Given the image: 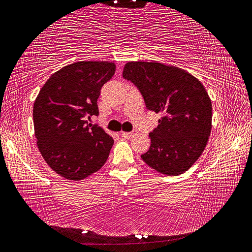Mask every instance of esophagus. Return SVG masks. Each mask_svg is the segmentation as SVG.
Returning a JSON list of instances; mask_svg holds the SVG:
<instances>
[{"mask_svg":"<svg viewBox=\"0 0 252 252\" xmlns=\"http://www.w3.org/2000/svg\"><path fill=\"white\" fill-rule=\"evenodd\" d=\"M135 133H137V130L131 131V132H122L121 134H122V137H123V138H126V139H130V138H132Z\"/></svg>","mask_w":252,"mask_h":252,"instance_id":"obj_1","label":"esophagus"}]
</instances>
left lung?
Masks as SVG:
<instances>
[{
  "label": "left lung",
  "instance_id": "8db88e82",
  "mask_svg": "<svg viewBox=\"0 0 252 252\" xmlns=\"http://www.w3.org/2000/svg\"><path fill=\"white\" fill-rule=\"evenodd\" d=\"M123 78L134 84L148 110L162 114L142 160L161 174H183L204 151L212 127L204 86L187 71L160 63H127Z\"/></svg>",
  "mask_w": 252,
  "mask_h": 252
}]
</instances>
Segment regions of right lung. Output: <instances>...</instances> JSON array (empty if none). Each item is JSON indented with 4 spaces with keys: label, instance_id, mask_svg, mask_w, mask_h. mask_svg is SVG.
Wrapping results in <instances>:
<instances>
[{
    "label": "right lung",
    "instance_id": "right-lung-1",
    "mask_svg": "<svg viewBox=\"0 0 252 252\" xmlns=\"http://www.w3.org/2000/svg\"><path fill=\"white\" fill-rule=\"evenodd\" d=\"M107 62H79L56 71L33 105L37 145L48 166L62 177L81 181L101 169L113 139L89 123L98 115L101 89L114 75Z\"/></svg>",
    "mask_w": 252,
    "mask_h": 252
}]
</instances>
